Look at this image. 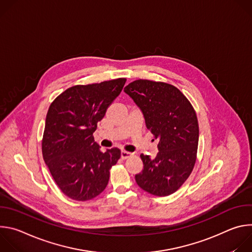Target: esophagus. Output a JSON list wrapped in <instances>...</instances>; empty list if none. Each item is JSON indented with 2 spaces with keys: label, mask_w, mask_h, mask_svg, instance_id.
<instances>
[{
  "label": "esophagus",
  "mask_w": 252,
  "mask_h": 252,
  "mask_svg": "<svg viewBox=\"0 0 252 252\" xmlns=\"http://www.w3.org/2000/svg\"><path fill=\"white\" fill-rule=\"evenodd\" d=\"M132 155L130 154V153H128V152H126V151H122V153H121V158H123V159H126V158H130Z\"/></svg>",
  "instance_id": "34e87169"
}]
</instances>
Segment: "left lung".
Returning a JSON list of instances; mask_svg holds the SVG:
<instances>
[{
  "label": "left lung",
  "mask_w": 252,
  "mask_h": 252,
  "mask_svg": "<svg viewBox=\"0 0 252 252\" xmlns=\"http://www.w3.org/2000/svg\"><path fill=\"white\" fill-rule=\"evenodd\" d=\"M139 107L148 129L158 139L156 158L140 155L143 169L135 174L140 189L157 196L175 192L191 173L198 146V123L192 105L177 88L137 80L125 88Z\"/></svg>",
  "instance_id": "1"
}]
</instances>
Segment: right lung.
Wrapping results in <instances>:
<instances>
[{"instance_id": "right-lung-1", "label": "right lung", "mask_w": 252, "mask_h": 252, "mask_svg": "<svg viewBox=\"0 0 252 252\" xmlns=\"http://www.w3.org/2000/svg\"><path fill=\"white\" fill-rule=\"evenodd\" d=\"M126 80L74 86L50 105L42 141L43 158L60 189L69 198L86 201L101 193L110 169L121 158L117 148L104 153L93 133Z\"/></svg>"}]
</instances>
